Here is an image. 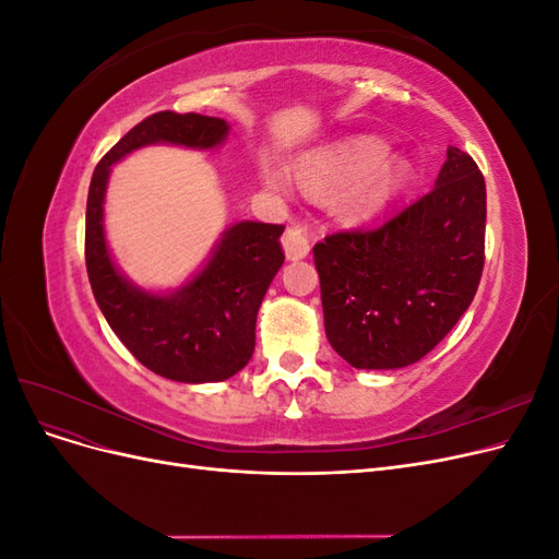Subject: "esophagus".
<instances>
[{"instance_id":"esophagus-1","label":"esophagus","mask_w":559,"mask_h":559,"mask_svg":"<svg viewBox=\"0 0 559 559\" xmlns=\"http://www.w3.org/2000/svg\"><path fill=\"white\" fill-rule=\"evenodd\" d=\"M282 247H284V253L289 261L306 259L310 251V240H308L306 228H300V226L286 228L282 235Z\"/></svg>"}]
</instances>
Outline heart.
<instances>
[{"label": "heart", "instance_id": "1", "mask_svg": "<svg viewBox=\"0 0 559 559\" xmlns=\"http://www.w3.org/2000/svg\"><path fill=\"white\" fill-rule=\"evenodd\" d=\"M384 146L376 140H352L302 156L296 177L306 191L331 193L329 210L341 222H364L389 205L405 181V167L399 160H382ZM263 183L273 193L286 191V177L275 167L263 165Z\"/></svg>", "mask_w": 559, "mask_h": 559}]
</instances>
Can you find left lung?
I'll list each match as a JSON object with an SVG mask.
<instances>
[{"label": "left lung", "instance_id": "1", "mask_svg": "<svg viewBox=\"0 0 559 559\" xmlns=\"http://www.w3.org/2000/svg\"><path fill=\"white\" fill-rule=\"evenodd\" d=\"M485 198L476 160L448 146L427 195L378 228L314 245L326 337L349 366H411L452 331L483 275Z\"/></svg>", "mask_w": 559, "mask_h": 559}]
</instances>
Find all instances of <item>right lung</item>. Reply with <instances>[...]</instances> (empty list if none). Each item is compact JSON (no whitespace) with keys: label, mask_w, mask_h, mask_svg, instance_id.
<instances>
[{"label":"right lung","mask_w":559,"mask_h":559,"mask_svg":"<svg viewBox=\"0 0 559 559\" xmlns=\"http://www.w3.org/2000/svg\"><path fill=\"white\" fill-rule=\"evenodd\" d=\"M226 138L224 118L158 111L107 151L88 189L86 267L97 306L134 359L175 382H222L249 364L261 300L284 263V226L233 224L200 273L173 294H154L132 284L111 261L103 224L107 181L111 165L134 148H214Z\"/></svg>","instance_id":"1"}]
</instances>
